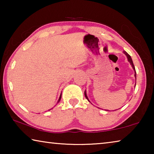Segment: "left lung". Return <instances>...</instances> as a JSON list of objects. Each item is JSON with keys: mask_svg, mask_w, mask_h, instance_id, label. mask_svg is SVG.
Wrapping results in <instances>:
<instances>
[{"mask_svg": "<svg viewBox=\"0 0 154 154\" xmlns=\"http://www.w3.org/2000/svg\"><path fill=\"white\" fill-rule=\"evenodd\" d=\"M124 53L125 54H126V56H127V58H128V61L130 62V64H131V65H132V68H133V69L134 70V72H135V73H134V77H135V78H136L137 77V74H136V71H135V68H134V64H133V62H132V58H131V57H130V56L129 55V54H128L127 53V52L126 51H124ZM85 97H86V98L88 99V97H87V95H86V93H85Z\"/></svg>", "mask_w": 154, "mask_h": 154, "instance_id": "8db88e82", "label": "left lung"}]
</instances>
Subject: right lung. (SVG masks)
Masks as SVG:
<instances>
[{"label":"right lung","instance_id":"1","mask_svg":"<svg viewBox=\"0 0 154 154\" xmlns=\"http://www.w3.org/2000/svg\"><path fill=\"white\" fill-rule=\"evenodd\" d=\"M61 96H62V94H60V98H59V100H58V102H59L60 100V99H61Z\"/></svg>","mask_w":154,"mask_h":154}]
</instances>
